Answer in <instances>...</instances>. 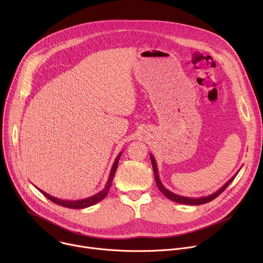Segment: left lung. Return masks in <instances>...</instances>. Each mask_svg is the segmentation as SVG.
I'll return each mask as SVG.
<instances>
[{
    "label": "left lung",
    "mask_w": 263,
    "mask_h": 263,
    "mask_svg": "<svg viewBox=\"0 0 263 263\" xmlns=\"http://www.w3.org/2000/svg\"><path fill=\"white\" fill-rule=\"evenodd\" d=\"M151 161H152V164H153V170H154V175H155V180H156V183H157V186L158 189L160 190V192L162 193L166 198H168L170 200L174 201V202H177V203H182V204H190V205H200V204H204V203H208V202H211L212 200H214L215 198H217L221 193H223V191L233 182V180L236 178L237 174L239 173V171L228 181V182L222 186L221 189H219L217 192L213 193L212 195H209V196H205V197H200V198H190V197H183V196H179L177 194H174L172 193L171 191H168L163 184L162 182L160 181V178H159V173H158V166H157V163H156V160L155 158L153 157V155L151 154Z\"/></svg>",
    "instance_id": "left-lung-1"
}]
</instances>
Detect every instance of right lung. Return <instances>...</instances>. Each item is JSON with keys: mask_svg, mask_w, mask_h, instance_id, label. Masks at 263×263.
Masks as SVG:
<instances>
[{"mask_svg": "<svg viewBox=\"0 0 263 263\" xmlns=\"http://www.w3.org/2000/svg\"><path fill=\"white\" fill-rule=\"evenodd\" d=\"M123 152L119 153V155L117 156L115 162L112 164V167L110 170V174H109V177L107 179V182L104 186V189L97 193L96 195H92L88 198H85V199H81V200H63V199H60V198H55L47 193H45L44 191L37 189L40 192H41L45 197H47L50 201H52L53 203L55 204H59V205H62L64 208H68V209H73V210H80V209H85V208H88V206H91V205H95L96 203H98V202H100L101 200H103L108 192H109V189L111 186V183H112V179H114V176L116 174V171H117V167H118V163H119V159L121 157V155H122Z\"/></svg>", "mask_w": 263, "mask_h": 263, "instance_id": "obj_1", "label": "right lung"}]
</instances>
